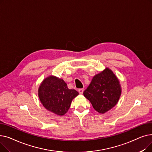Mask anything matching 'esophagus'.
<instances>
[{
	"mask_svg": "<svg viewBox=\"0 0 152 152\" xmlns=\"http://www.w3.org/2000/svg\"><path fill=\"white\" fill-rule=\"evenodd\" d=\"M78 92H79V93L80 94H83V92H84V89H79L78 90Z\"/></svg>",
	"mask_w": 152,
	"mask_h": 152,
	"instance_id": "obj_1",
	"label": "esophagus"
}]
</instances>
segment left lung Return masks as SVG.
Wrapping results in <instances>:
<instances>
[{"label": "left lung", "instance_id": "left-lung-1", "mask_svg": "<svg viewBox=\"0 0 152 152\" xmlns=\"http://www.w3.org/2000/svg\"><path fill=\"white\" fill-rule=\"evenodd\" d=\"M121 94V87L118 79L108 68L94 76L83 93L93 108L101 114L116 105Z\"/></svg>", "mask_w": 152, "mask_h": 152}]
</instances>
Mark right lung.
<instances>
[{
    "label": "right lung",
    "mask_w": 152,
    "mask_h": 152,
    "mask_svg": "<svg viewBox=\"0 0 152 152\" xmlns=\"http://www.w3.org/2000/svg\"><path fill=\"white\" fill-rule=\"evenodd\" d=\"M78 94L76 90L68 89L63 79L54 76L44 79L38 89V96L43 106L59 116L66 113L72 100Z\"/></svg>",
    "instance_id": "1"
}]
</instances>
